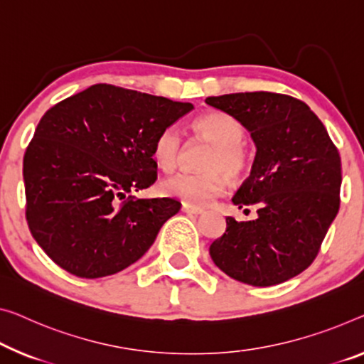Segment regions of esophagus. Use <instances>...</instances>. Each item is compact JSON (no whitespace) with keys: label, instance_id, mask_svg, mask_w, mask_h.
Wrapping results in <instances>:
<instances>
[{"label":"esophagus","instance_id":"1","mask_svg":"<svg viewBox=\"0 0 364 364\" xmlns=\"http://www.w3.org/2000/svg\"><path fill=\"white\" fill-rule=\"evenodd\" d=\"M182 211L187 215H195V216L203 213V210L201 208H197V206H188V205H182Z\"/></svg>","mask_w":364,"mask_h":364}]
</instances>
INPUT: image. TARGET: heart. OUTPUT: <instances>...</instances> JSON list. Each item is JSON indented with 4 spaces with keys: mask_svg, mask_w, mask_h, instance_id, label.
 I'll list each match as a JSON object with an SVG mask.
<instances>
[{
    "mask_svg": "<svg viewBox=\"0 0 364 364\" xmlns=\"http://www.w3.org/2000/svg\"><path fill=\"white\" fill-rule=\"evenodd\" d=\"M193 130L200 138L213 144L203 174L181 172L161 183L167 197L181 200L188 206H206L228 188V176L240 177L249 166V153L244 146L245 128L225 112H206L193 120ZM182 149V135L171 125L158 133L153 144V158L161 169L171 172L177 166Z\"/></svg>",
    "mask_w": 364,
    "mask_h": 364,
    "instance_id": "1",
    "label": "heart"
}]
</instances>
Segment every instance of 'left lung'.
Returning <instances> with one entry per match:
<instances>
[{"label": "left lung", "mask_w": 364, "mask_h": 364, "mask_svg": "<svg viewBox=\"0 0 364 364\" xmlns=\"http://www.w3.org/2000/svg\"><path fill=\"white\" fill-rule=\"evenodd\" d=\"M239 120L255 144L247 181L232 197L257 220L226 218L210 245L215 265L252 287H273L299 275L316 259L338 213L342 163L331 136L303 100L275 92L206 97Z\"/></svg>", "instance_id": "left-lung-1"}]
</instances>
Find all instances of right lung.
Segmentation results:
<instances>
[{"mask_svg": "<svg viewBox=\"0 0 364 364\" xmlns=\"http://www.w3.org/2000/svg\"><path fill=\"white\" fill-rule=\"evenodd\" d=\"M188 102L94 85L46 112L24 154L26 218L55 264L80 278L114 275L153 245L181 210L174 198H132L158 164V133L187 115Z\"/></svg>", "mask_w": 364, "mask_h": 364, "instance_id": "obj_1", "label": "right lung"}]
</instances>
